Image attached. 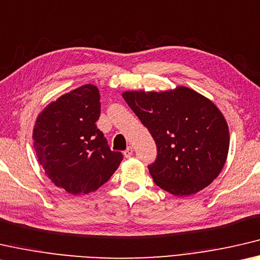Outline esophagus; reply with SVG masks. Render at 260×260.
Instances as JSON below:
<instances>
[{"label":"esophagus","instance_id":"34e87169","mask_svg":"<svg viewBox=\"0 0 260 260\" xmlns=\"http://www.w3.org/2000/svg\"><path fill=\"white\" fill-rule=\"evenodd\" d=\"M133 153H134V148L129 146V147H126V150L124 152H123V154H124L125 158H130V156L133 155Z\"/></svg>","mask_w":260,"mask_h":260}]
</instances>
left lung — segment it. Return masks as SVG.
<instances>
[{
  "mask_svg": "<svg viewBox=\"0 0 260 260\" xmlns=\"http://www.w3.org/2000/svg\"><path fill=\"white\" fill-rule=\"evenodd\" d=\"M122 95L155 142L158 155L148 170L156 185L174 196H190L218 177L227 159L229 131L213 102L184 86Z\"/></svg>",
  "mask_w": 260,
  "mask_h": 260,
  "instance_id": "obj_1",
  "label": "left lung"
}]
</instances>
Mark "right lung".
Here are the masks:
<instances>
[{"label":"right lung","instance_id":"obj_1","mask_svg":"<svg viewBox=\"0 0 260 260\" xmlns=\"http://www.w3.org/2000/svg\"><path fill=\"white\" fill-rule=\"evenodd\" d=\"M100 107L99 90L86 84L49 104L34 125L38 160L49 180L71 194L98 190L123 160L96 127Z\"/></svg>","mask_w":260,"mask_h":260}]
</instances>
